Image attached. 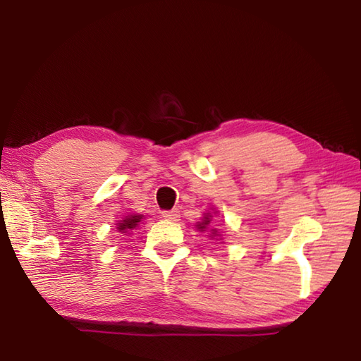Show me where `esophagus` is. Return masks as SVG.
<instances>
[{"label": "esophagus", "mask_w": 361, "mask_h": 361, "mask_svg": "<svg viewBox=\"0 0 361 361\" xmlns=\"http://www.w3.org/2000/svg\"><path fill=\"white\" fill-rule=\"evenodd\" d=\"M161 217L166 219V220H176V219H178V211H176V209L163 211V212H161Z\"/></svg>", "instance_id": "esophagus-1"}]
</instances>
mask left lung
<instances>
[{"label":"left lung","instance_id":"obj_1","mask_svg":"<svg viewBox=\"0 0 361 361\" xmlns=\"http://www.w3.org/2000/svg\"><path fill=\"white\" fill-rule=\"evenodd\" d=\"M209 221H211V220H209V214H208V216H204V220L202 221V224H198V225H197V226H198V229H204L206 226L209 225ZM216 233H217V231H214V234H216ZM217 235H219V234H217Z\"/></svg>","mask_w":361,"mask_h":361}]
</instances>
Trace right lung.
<instances>
[{"mask_svg":"<svg viewBox=\"0 0 361 361\" xmlns=\"http://www.w3.org/2000/svg\"><path fill=\"white\" fill-rule=\"evenodd\" d=\"M142 219V216H132V217H126L124 220L121 221V224L118 225V229L121 233H128L130 229H133L137 226V224H140Z\"/></svg>","mask_w":361,"mask_h":361,"instance_id":"right-lung-1","label":"right lung"}]
</instances>
